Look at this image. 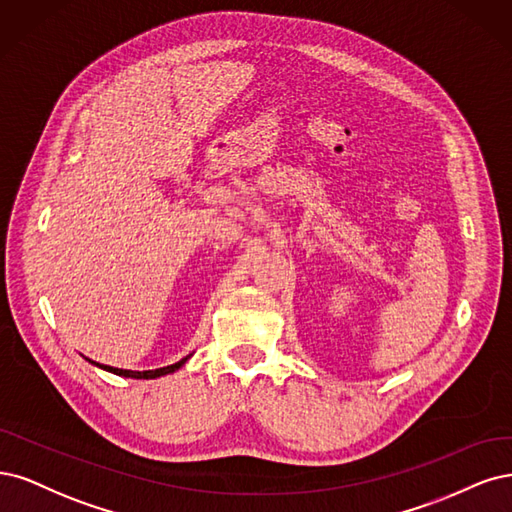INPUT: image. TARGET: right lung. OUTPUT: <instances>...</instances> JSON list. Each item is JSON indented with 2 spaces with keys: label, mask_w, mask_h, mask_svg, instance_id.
<instances>
[{
  "label": "right lung",
  "mask_w": 512,
  "mask_h": 512,
  "mask_svg": "<svg viewBox=\"0 0 512 512\" xmlns=\"http://www.w3.org/2000/svg\"><path fill=\"white\" fill-rule=\"evenodd\" d=\"M191 355H187V357H183L180 361H176V364H172V366H166V368H157V370H142V372H136V370H121V368H112V366H102V364H95V361H91L93 366H97V368H102V370H106V372H112V374H119V376H125V378H159V376H166V374H172V372H176L180 366H185V361L189 359Z\"/></svg>",
  "instance_id": "right-lung-1"
}]
</instances>
